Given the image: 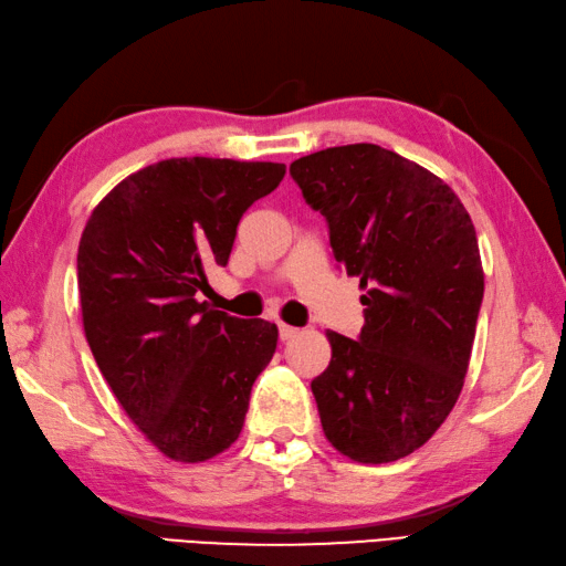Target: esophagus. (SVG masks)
I'll list each match as a JSON object with an SVG mask.
<instances>
[{
	"label": "esophagus",
	"instance_id": "34e87169",
	"mask_svg": "<svg viewBox=\"0 0 566 566\" xmlns=\"http://www.w3.org/2000/svg\"><path fill=\"white\" fill-rule=\"evenodd\" d=\"M292 336H296V328L290 324H280V338L282 342H290Z\"/></svg>",
	"mask_w": 566,
	"mask_h": 566
}]
</instances>
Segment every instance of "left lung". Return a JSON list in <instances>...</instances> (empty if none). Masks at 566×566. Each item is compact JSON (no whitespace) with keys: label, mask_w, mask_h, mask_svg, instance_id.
<instances>
[{"label":"left lung","mask_w":566,"mask_h":566,"mask_svg":"<svg viewBox=\"0 0 566 566\" xmlns=\"http://www.w3.org/2000/svg\"><path fill=\"white\" fill-rule=\"evenodd\" d=\"M290 176L366 290L361 334L326 332L332 361L312 381L324 436L358 462L406 458L468 374L485 292L475 228L443 180L374 143L312 153Z\"/></svg>","instance_id":"1"}]
</instances>
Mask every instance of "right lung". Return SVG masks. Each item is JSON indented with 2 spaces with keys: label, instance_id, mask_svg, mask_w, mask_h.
Wrapping results in <instances>:
<instances>
[{
  "label": "right lung",
  "instance_id": "1",
  "mask_svg": "<svg viewBox=\"0 0 566 566\" xmlns=\"http://www.w3.org/2000/svg\"><path fill=\"white\" fill-rule=\"evenodd\" d=\"M282 163L170 158L120 180L78 242L84 332L101 374L163 455L202 462L238 440L276 326L198 302L242 214Z\"/></svg>",
  "mask_w": 566,
  "mask_h": 566
}]
</instances>
